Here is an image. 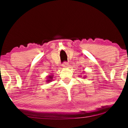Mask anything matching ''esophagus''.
I'll return each mask as SVG.
<instances>
[{"label":"esophagus","instance_id":"obj_1","mask_svg":"<svg viewBox=\"0 0 128 128\" xmlns=\"http://www.w3.org/2000/svg\"><path fill=\"white\" fill-rule=\"evenodd\" d=\"M68 62H64L63 64H62V66H63L64 68H66V67L68 66Z\"/></svg>","mask_w":128,"mask_h":128}]
</instances>
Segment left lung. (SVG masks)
I'll return each mask as SVG.
<instances>
[{"label": "left lung", "instance_id": "left-lung-1", "mask_svg": "<svg viewBox=\"0 0 128 128\" xmlns=\"http://www.w3.org/2000/svg\"><path fill=\"white\" fill-rule=\"evenodd\" d=\"M84 78H85V77H84Z\"/></svg>", "mask_w": 128, "mask_h": 128}]
</instances>
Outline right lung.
Listing matches in <instances>:
<instances>
[{
  "label": "right lung",
  "mask_w": 128,
  "mask_h": 128,
  "mask_svg": "<svg viewBox=\"0 0 128 128\" xmlns=\"http://www.w3.org/2000/svg\"><path fill=\"white\" fill-rule=\"evenodd\" d=\"M53 75H50L48 76V80H47V82H51L52 80V78H53Z\"/></svg>",
  "instance_id": "obj_1"
}]
</instances>
